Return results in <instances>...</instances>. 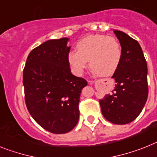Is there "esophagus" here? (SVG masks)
Segmentation results:
<instances>
[{
	"mask_svg": "<svg viewBox=\"0 0 157 157\" xmlns=\"http://www.w3.org/2000/svg\"><path fill=\"white\" fill-rule=\"evenodd\" d=\"M89 83L90 84V85H93V84H94V81H89Z\"/></svg>",
	"mask_w": 157,
	"mask_h": 157,
	"instance_id": "1",
	"label": "esophagus"
}]
</instances>
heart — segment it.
<instances>
[{"label":"heart","mask_w":157,"mask_h":157,"mask_svg":"<svg viewBox=\"0 0 157 157\" xmlns=\"http://www.w3.org/2000/svg\"><path fill=\"white\" fill-rule=\"evenodd\" d=\"M76 49L68 53L67 60L72 72L81 76L89 65L95 72L104 76L113 74L119 66L122 50L113 36L102 34L82 38L76 44Z\"/></svg>","instance_id":"heart-1"}]
</instances>
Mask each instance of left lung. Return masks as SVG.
Segmentation results:
<instances>
[{"instance_id":"obj_1","label":"left lung","mask_w":157,"mask_h":157,"mask_svg":"<svg viewBox=\"0 0 157 157\" xmlns=\"http://www.w3.org/2000/svg\"><path fill=\"white\" fill-rule=\"evenodd\" d=\"M113 33L121 44L122 56L112 76L116 82L114 89L99 102L105 119L116 124H125L140 115L146 103L148 68L139 43L123 32Z\"/></svg>"}]
</instances>
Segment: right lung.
I'll return each mask as SVG.
<instances>
[{
    "instance_id": "obj_1",
    "label": "right lung",
    "mask_w": 157,
    "mask_h": 157,
    "mask_svg": "<svg viewBox=\"0 0 157 157\" xmlns=\"http://www.w3.org/2000/svg\"><path fill=\"white\" fill-rule=\"evenodd\" d=\"M69 39L44 42L30 52L23 72L27 109L43 128L55 134L70 132L78 122L79 101L88 82L72 74L67 56Z\"/></svg>"
}]
</instances>
